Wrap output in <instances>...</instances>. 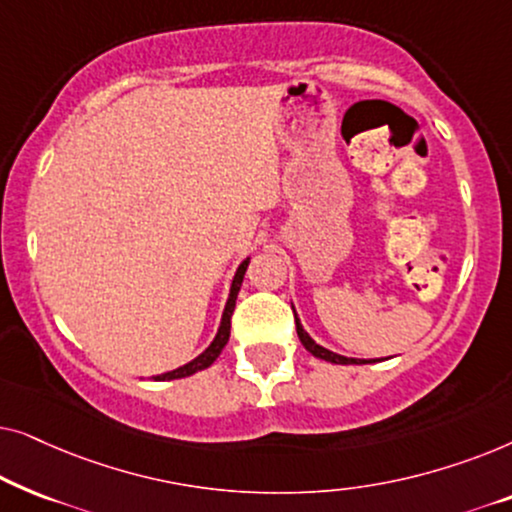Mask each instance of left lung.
<instances>
[{
	"label": "left lung",
	"mask_w": 512,
	"mask_h": 512,
	"mask_svg": "<svg viewBox=\"0 0 512 512\" xmlns=\"http://www.w3.org/2000/svg\"><path fill=\"white\" fill-rule=\"evenodd\" d=\"M293 314H296V310H293ZM296 331H298L300 342H303V347H305L307 352H310L312 356H317V359H324V361H331V363H342V366H347V363H359V361L363 363V361H366V359H349V356L335 354V352H331V349L317 345V342L312 340V335L305 331L303 324H300L298 314H296ZM370 361H377V359H370Z\"/></svg>",
	"instance_id": "8db88e82"
}]
</instances>
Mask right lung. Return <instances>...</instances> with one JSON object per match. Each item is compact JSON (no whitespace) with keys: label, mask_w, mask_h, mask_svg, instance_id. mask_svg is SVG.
Returning a JSON list of instances; mask_svg holds the SVG:
<instances>
[{"label":"right lung","mask_w":512,"mask_h":512,"mask_svg":"<svg viewBox=\"0 0 512 512\" xmlns=\"http://www.w3.org/2000/svg\"><path fill=\"white\" fill-rule=\"evenodd\" d=\"M251 258H244L240 263V268H237L235 277H233V284H230V293H228V300H226V307H223V314H221V324H219V331H216L214 340L209 342V347L205 352L195 356L193 361L184 363V366L170 370V373H163V375H153V380L156 382H163V380H181V377H188L193 373H198V370H205L212 366V363L219 359V354L223 352V347H226V342L230 338V317H233V310H235V300H237V293H240V286H242V279H244V272H247V265H249Z\"/></svg>","instance_id":"right-lung-1"}]
</instances>
